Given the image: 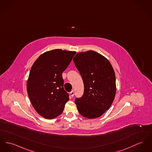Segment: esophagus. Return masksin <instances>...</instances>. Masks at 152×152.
Wrapping results in <instances>:
<instances>
[{"label":"esophagus","instance_id":"34e87169","mask_svg":"<svg viewBox=\"0 0 152 152\" xmlns=\"http://www.w3.org/2000/svg\"><path fill=\"white\" fill-rule=\"evenodd\" d=\"M70 95H71V96L72 97H73V96H74V95H75V93H74V92H73V91L70 92Z\"/></svg>","mask_w":152,"mask_h":152}]
</instances>
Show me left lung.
Instances as JSON below:
<instances>
[{"mask_svg":"<svg viewBox=\"0 0 152 152\" xmlns=\"http://www.w3.org/2000/svg\"><path fill=\"white\" fill-rule=\"evenodd\" d=\"M73 61L84 86L83 95L75 101L77 110L87 118H98L109 109L115 98L114 69L105 57L93 50L78 53Z\"/></svg>","mask_w":152,"mask_h":152,"instance_id":"1","label":"left lung"}]
</instances>
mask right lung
Here are the masks:
<instances>
[{
  "label": "right lung",
  "mask_w": 152,
  "mask_h": 152,
  "mask_svg": "<svg viewBox=\"0 0 152 152\" xmlns=\"http://www.w3.org/2000/svg\"><path fill=\"white\" fill-rule=\"evenodd\" d=\"M76 53L54 49L42 54L31 68L27 81L28 98L36 111L46 119H53L63 112L69 100L64 89L62 73Z\"/></svg>",
  "instance_id": "obj_1"
}]
</instances>
